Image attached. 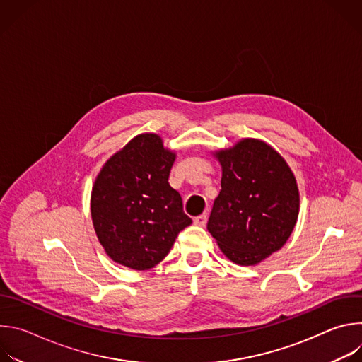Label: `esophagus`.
Listing matches in <instances>:
<instances>
[{
    "label": "esophagus",
    "mask_w": 362,
    "mask_h": 362,
    "mask_svg": "<svg viewBox=\"0 0 362 362\" xmlns=\"http://www.w3.org/2000/svg\"><path fill=\"white\" fill-rule=\"evenodd\" d=\"M206 222H208V215H206V214L199 215V216L194 218V221H193V223H194L196 226H204Z\"/></svg>",
    "instance_id": "esophagus-1"
}]
</instances>
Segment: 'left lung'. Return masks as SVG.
Listing matches in <instances>:
<instances>
[{
    "mask_svg": "<svg viewBox=\"0 0 362 362\" xmlns=\"http://www.w3.org/2000/svg\"><path fill=\"white\" fill-rule=\"evenodd\" d=\"M222 168L209 233L236 265L265 261L289 239L299 215V190L286 160L268 143L246 137L212 151Z\"/></svg>",
    "mask_w": 362,
    "mask_h": 362,
    "instance_id": "8db88e82",
    "label": "left lung"
}]
</instances>
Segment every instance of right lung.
<instances>
[{
    "label": "right lung",
    "instance_id": "right-lung-1",
    "mask_svg": "<svg viewBox=\"0 0 362 362\" xmlns=\"http://www.w3.org/2000/svg\"><path fill=\"white\" fill-rule=\"evenodd\" d=\"M176 151L156 133H141L103 165L90 197L93 226L112 261L134 271L160 264L192 223L169 185Z\"/></svg>",
    "mask_w": 362,
    "mask_h": 362
}]
</instances>
